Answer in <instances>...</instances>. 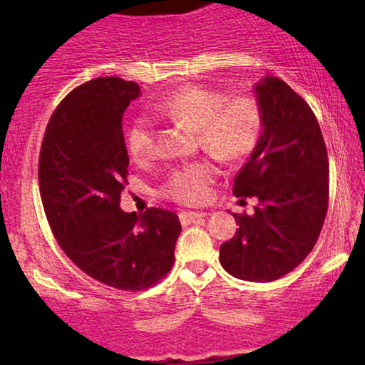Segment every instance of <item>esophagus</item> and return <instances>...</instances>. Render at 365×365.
<instances>
[{
    "label": "esophagus",
    "mask_w": 365,
    "mask_h": 365,
    "mask_svg": "<svg viewBox=\"0 0 365 365\" xmlns=\"http://www.w3.org/2000/svg\"><path fill=\"white\" fill-rule=\"evenodd\" d=\"M202 217H204L202 212H194V211H182L181 214H179V219H181V222L184 224V226H187V224L199 222Z\"/></svg>",
    "instance_id": "obj_1"
}]
</instances>
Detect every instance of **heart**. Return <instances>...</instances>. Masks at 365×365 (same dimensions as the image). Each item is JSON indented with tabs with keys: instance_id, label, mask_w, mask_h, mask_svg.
<instances>
[{
	"instance_id": "heart-1",
	"label": "heart",
	"mask_w": 365,
	"mask_h": 365,
	"mask_svg": "<svg viewBox=\"0 0 365 365\" xmlns=\"http://www.w3.org/2000/svg\"><path fill=\"white\" fill-rule=\"evenodd\" d=\"M159 116L181 123L196 131L204 151L224 163L247 158L262 133V113L256 99H229L222 93L199 86H184L154 104ZM126 146L134 161L143 163L154 154V131L148 119L139 118L126 131ZM216 168L201 161L178 169L166 192L184 204H201L209 197Z\"/></svg>"
}]
</instances>
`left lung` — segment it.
I'll return each mask as SVG.
<instances>
[{"instance_id": "left-lung-1", "label": "left lung", "mask_w": 365, "mask_h": 365, "mask_svg": "<svg viewBox=\"0 0 365 365\" xmlns=\"http://www.w3.org/2000/svg\"><path fill=\"white\" fill-rule=\"evenodd\" d=\"M262 113L257 146L234 179L232 194L256 197L252 214H234L239 229L219 249L231 276L271 282L296 269L312 251L329 202V163L309 104L282 79L252 86Z\"/></svg>"}]
</instances>
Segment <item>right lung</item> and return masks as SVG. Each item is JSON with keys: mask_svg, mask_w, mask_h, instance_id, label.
Masks as SVG:
<instances>
[{"mask_svg": "<svg viewBox=\"0 0 365 365\" xmlns=\"http://www.w3.org/2000/svg\"><path fill=\"white\" fill-rule=\"evenodd\" d=\"M141 96L133 81L109 76L84 83L49 119L39 154V192L66 256L96 281L141 291L166 276L181 234L178 214L124 212L129 156L123 113Z\"/></svg>", "mask_w": 365, "mask_h": 365, "instance_id": "add662e5", "label": "right lung"}]
</instances>
